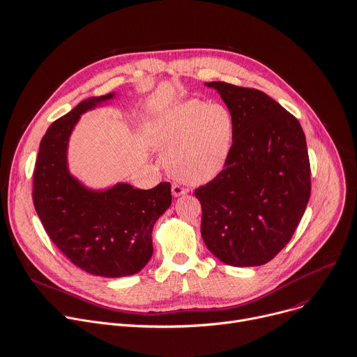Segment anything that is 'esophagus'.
I'll return each mask as SVG.
<instances>
[{"instance_id": "34e87169", "label": "esophagus", "mask_w": 357, "mask_h": 357, "mask_svg": "<svg viewBox=\"0 0 357 357\" xmlns=\"http://www.w3.org/2000/svg\"><path fill=\"white\" fill-rule=\"evenodd\" d=\"M172 192H173V195L174 197H180V195H184V194H187L188 192V190L187 188H184V187H181L180 184H173L172 185Z\"/></svg>"}]
</instances>
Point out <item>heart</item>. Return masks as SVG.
Listing matches in <instances>:
<instances>
[{
	"label": "heart",
	"instance_id": "b5f03b06",
	"mask_svg": "<svg viewBox=\"0 0 357 357\" xmlns=\"http://www.w3.org/2000/svg\"><path fill=\"white\" fill-rule=\"evenodd\" d=\"M235 123L222 105L187 99L153 112L144 122L146 143L168 151L170 173L187 183L203 184L224 169L231 153Z\"/></svg>",
	"mask_w": 357,
	"mask_h": 357
}]
</instances>
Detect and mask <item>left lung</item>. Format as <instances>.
I'll list each match as a JSON object with an SVG mask.
<instances>
[{"label": "left lung", "instance_id": "1", "mask_svg": "<svg viewBox=\"0 0 357 357\" xmlns=\"http://www.w3.org/2000/svg\"><path fill=\"white\" fill-rule=\"evenodd\" d=\"M215 89L235 123L224 170L195 188L202 236L220 261L258 266L292 238L310 197V165L298 119L266 93L225 82Z\"/></svg>", "mask_w": 357, "mask_h": 357}]
</instances>
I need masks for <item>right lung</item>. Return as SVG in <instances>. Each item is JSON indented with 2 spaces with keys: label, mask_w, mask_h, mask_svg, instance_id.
Here are the masks:
<instances>
[{
  "label": "right lung",
  "mask_w": 357,
  "mask_h": 357,
  "mask_svg": "<svg viewBox=\"0 0 357 357\" xmlns=\"http://www.w3.org/2000/svg\"><path fill=\"white\" fill-rule=\"evenodd\" d=\"M114 93L82 100L55 121L39 144L32 199L59 251L81 269L105 278L135 275L153 255V225L172 204L170 183L140 190L117 183L88 188L68 169V144L81 116Z\"/></svg>",
  "instance_id": "1"
}]
</instances>
